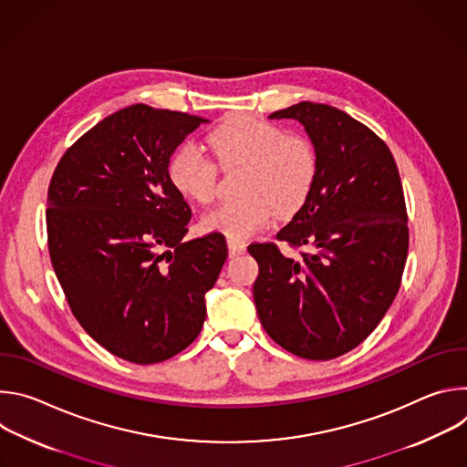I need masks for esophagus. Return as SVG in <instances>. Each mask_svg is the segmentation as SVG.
<instances>
[{"label":"esophagus","mask_w":467,"mask_h":467,"mask_svg":"<svg viewBox=\"0 0 467 467\" xmlns=\"http://www.w3.org/2000/svg\"><path fill=\"white\" fill-rule=\"evenodd\" d=\"M227 245H229V254H231V256H236V254L245 253V242H242V240L229 238V240H227Z\"/></svg>","instance_id":"1"}]
</instances>
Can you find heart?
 <instances>
[{
    "mask_svg": "<svg viewBox=\"0 0 467 467\" xmlns=\"http://www.w3.org/2000/svg\"><path fill=\"white\" fill-rule=\"evenodd\" d=\"M223 168L244 166L238 181L242 197L211 209L202 225L229 238H247L268 225L274 216L290 220L299 214L316 186L317 151L314 144L254 116L223 119L207 137ZM168 179L186 199L209 203L218 190V166L193 144L179 146L168 161Z\"/></svg>",
    "mask_w": 467,
    "mask_h": 467,
    "instance_id": "b5f03b06",
    "label": "heart"
}]
</instances>
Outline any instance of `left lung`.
Wrapping results in <instances>:
<instances>
[{
    "instance_id": "left-lung-1",
    "label": "left lung",
    "mask_w": 467,
    "mask_h": 467,
    "mask_svg": "<svg viewBox=\"0 0 467 467\" xmlns=\"http://www.w3.org/2000/svg\"><path fill=\"white\" fill-rule=\"evenodd\" d=\"M270 118L299 119L319 166L308 203L277 242L247 247L258 262L253 297L274 342L301 358L330 360L371 335L401 286L403 184L384 140L344 110L301 101Z\"/></svg>"
}]
</instances>
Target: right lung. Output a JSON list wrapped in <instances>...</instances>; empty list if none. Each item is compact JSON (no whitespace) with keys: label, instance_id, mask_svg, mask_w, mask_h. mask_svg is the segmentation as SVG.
Segmentation results:
<instances>
[{"label":"right lung","instance_id":"add662e5","mask_svg":"<svg viewBox=\"0 0 467 467\" xmlns=\"http://www.w3.org/2000/svg\"><path fill=\"white\" fill-rule=\"evenodd\" d=\"M203 118L121 109L60 157L47 188V247L72 314L109 353L168 360L202 332L205 294L227 258L222 233L184 242L192 211L168 179Z\"/></svg>","mask_w":467,"mask_h":467}]
</instances>
